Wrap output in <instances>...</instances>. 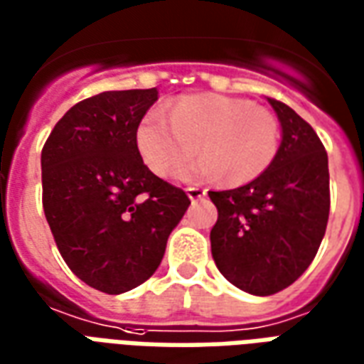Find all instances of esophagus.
Returning <instances> with one entry per match:
<instances>
[{"instance_id":"34e87169","label":"esophagus","mask_w":364,"mask_h":364,"mask_svg":"<svg viewBox=\"0 0 364 364\" xmlns=\"http://www.w3.org/2000/svg\"><path fill=\"white\" fill-rule=\"evenodd\" d=\"M186 192H188V198H190V200H201V198H205V196H208V190H203V188H198V186H192V188H188Z\"/></svg>"}]
</instances>
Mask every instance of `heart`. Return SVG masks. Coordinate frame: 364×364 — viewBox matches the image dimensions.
Returning a JSON list of instances; mask_svg holds the SVG:
<instances>
[{
	"instance_id": "1",
	"label": "heart",
	"mask_w": 364,
	"mask_h": 364,
	"mask_svg": "<svg viewBox=\"0 0 364 364\" xmlns=\"http://www.w3.org/2000/svg\"><path fill=\"white\" fill-rule=\"evenodd\" d=\"M168 116L171 122L161 112H149L135 132L143 163L159 176L171 174L200 149L203 155L180 166V178L244 186L259 178L279 153L277 116L246 98L190 95L176 100Z\"/></svg>"
}]
</instances>
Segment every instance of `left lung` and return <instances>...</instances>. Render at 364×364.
Returning a JSON list of instances; mask_svg holds the SVG:
<instances>
[{
    "instance_id": "left-lung-1",
    "label": "left lung",
    "mask_w": 364,
    "mask_h": 364,
    "mask_svg": "<svg viewBox=\"0 0 364 364\" xmlns=\"http://www.w3.org/2000/svg\"><path fill=\"white\" fill-rule=\"evenodd\" d=\"M281 122L272 166L246 186L209 192L217 208L211 254L219 272L246 293L267 296L306 272L330 215L328 153L309 122L267 98Z\"/></svg>"
}]
</instances>
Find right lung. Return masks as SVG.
I'll list each match as a JSON object with an SVG mask.
<instances>
[{"label": "right lung", "mask_w": 364, "mask_h": 364, "mask_svg": "<svg viewBox=\"0 0 364 364\" xmlns=\"http://www.w3.org/2000/svg\"><path fill=\"white\" fill-rule=\"evenodd\" d=\"M156 98L155 87L85 98L42 147V208L55 246L71 272L102 293L149 279L190 205L137 151L135 132Z\"/></svg>", "instance_id": "1"}]
</instances>
